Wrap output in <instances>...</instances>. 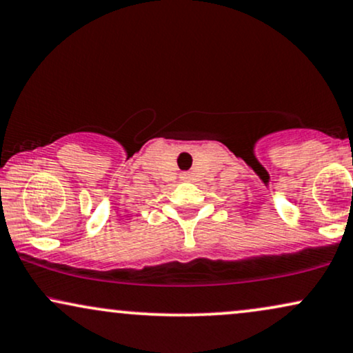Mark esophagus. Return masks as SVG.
<instances>
[{"label":"esophagus","mask_w":353,"mask_h":353,"mask_svg":"<svg viewBox=\"0 0 353 353\" xmlns=\"http://www.w3.org/2000/svg\"><path fill=\"white\" fill-rule=\"evenodd\" d=\"M181 180H190V173H181Z\"/></svg>","instance_id":"obj_1"}]
</instances>
